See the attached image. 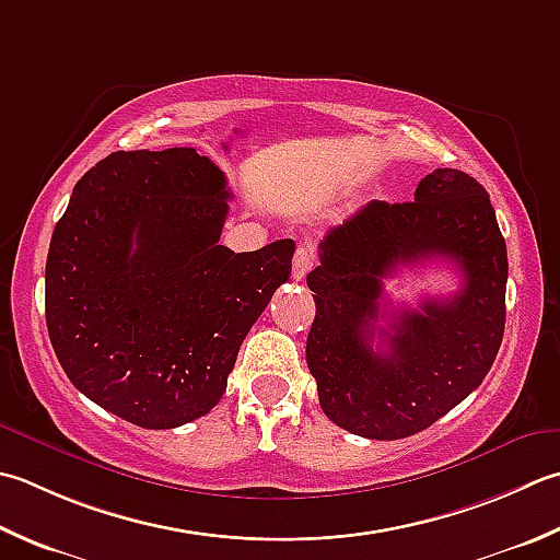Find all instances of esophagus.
Instances as JSON below:
<instances>
[{
	"label": "esophagus",
	"instance_id": "esophagus-1",
	"mask_svg": "<svg viewBox=\"0 0 560 560\" xmlns=\"http://www.w3.org/2000/svg\"><path fill=\"white\" fill-rule=\"evenodd\" d=\"M313 249L301 245L299 249H295V257H293V279L301 281L305 273H308L313 269Z\"/></svg>",
	"mask_w": 560,
	"mask_h": 560
}]
</instances>
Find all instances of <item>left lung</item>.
Segmentation results:
<instances>
[{"mask_svg":"<svg viewBox=\"0 0 560 560\" xmlns=\"http://www.w3.org/2000/svg\"><path fill=\"white\" fill-rule=\"evenodd\" d=\"M442 256L463 271L446 302L377 325L382 279L398 264ZM508 247L488 191L458 170H434L415 201H371L335 225L308 273L315 320L305 361L320 408L366 440H402L483 383L505 332ZM380 347H373L375 335Z\"/></svg>","mask_w":560,"mask_h":560,"instance_id":"left-lung-1","label":"left lung"}]
</instances>
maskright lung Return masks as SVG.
<instances>
[{
  "instance_id": "add662e5",
  "label": "right lung",
  "mask_w": 560,
  "mask_h": 560,
  "mask_svg": "<svg viewBox=\"0 0 560 560\" xmlns=\"http://www.w3.org/2000/svg\"><path fill=\"white\" fill-rule=\"evenodd\" d=\"M225 174L194 148L118 150L74 184L46 261V323L77 390L145 430L223 398L249 327L291 277L293 240L218 245Z\"/></svg>"
}]
</instances>
